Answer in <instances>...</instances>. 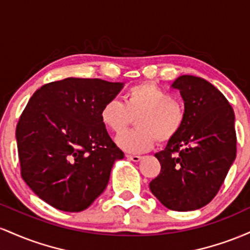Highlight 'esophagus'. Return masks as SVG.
<instances>
[{
    "instance_id": "1",
    "label": "esophagus",
    "mask_w": 250,
    "mask_h": 250,
    "mask_svg": "<svg viewBox=\"0 0 250 250\" xmlns=\"http://www.w3.org/2000/svg\"><path fill=\"white\" fill-rule=\"evenodd\" d=\"M125 157H127L128 160H131V161H134V162H139L140 160L142 159V156H140V155H134V154H127L125 155Z\"/></svg>"
}]
</instances>
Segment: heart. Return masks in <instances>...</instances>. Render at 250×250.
Masks as SVG:
<instances>
[{
    "label": "heart",
    "mask_w": 250,
    "mask_h": 250,
    "mask_svg": "<svg viewBox=\"0 0 250 250\" xmlns=\"http://www.w3.org/2000/svg\"><path fill=\"white\" fill-rule=\"evenodd\" d=\"M135 117L138 127L120 135L117 145L130 153L150 149L155 141L173 140L183 127L186 109L180 99L151 82L135 84L127 90L125 103L109 100L103 104L100 117L103 125L115 134H121Z\"/></svg>",
    "instance_id": "obj_1"
}]
</instances>
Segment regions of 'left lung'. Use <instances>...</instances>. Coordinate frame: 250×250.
<instances>
[{
    "instance_id": "obj_1",
    "label": "left lung",
    "mask_w": 250,
    "mask_h": 250,
    "mask_svg": "<svg viewBox=\"0 0 250 250\" xmlns=\"http://www.w3.org/2000/svg\"><path fill=\"white\" fill-rule=\"evenodd\" d=\"M186 120L165 150L155 154L161 171L149 183L165 207L188 211L208 205L219 193L236 157L235 115L225 95L196 76L176 79Z\"/></svg>"
}]
</instances>
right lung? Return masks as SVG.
I'll list each match as a JSON object with an SVG mask.
<instances>
[{
	"mask_svg": "<svg viewBox=\"0 0 250 250\" xmlns=\"http://www.w3.org/2000/svg\"><path fill=\"white\" fill-rule=\"evenodd\" d=\"M122 83L64 79L37 89L16 125L21 176L51 207L84 210L108 185L125 156L100 117Z\"/></svg>",
	"mask_w": 250,
	"mask_h": 250,
	"instance_id": "1",
	"label": "right lung"
}]
</instances>
